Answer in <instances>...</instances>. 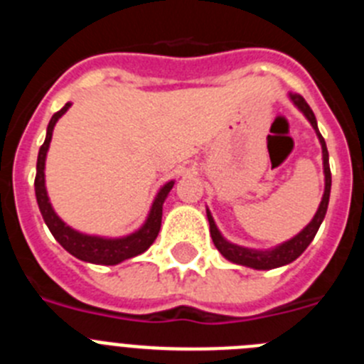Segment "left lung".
<instances>
[{"label": "left lung", "mask_w": 364, "mask_h": 364, "mask_svg": "<svg viewBox=\"0 0 364 364\" xmlns=\"http://www.w3.org/2000/svg\"><path fill=\"white\" fill-rule=\"evenodd\" d=\"M291 102L304 112V117L310 120L311 127L315 129L317 136H319L321 147H323V164H324V195L323 200L319 204V210L315 213L314 220L308 224L304 230L301 231L299 235H295L294 239L288 240V242L281 244L275 250H269V252H255V250H247V247L242 246H235V244L228 242L224 237L220 235V231L217 230L215 226V220L211 217V213L208 211V220H210V233L211 239H213L215 247H217L218 252L222 255L226 257L228 260L235 262V264H242L247 266V268H255V269H272V268H279V266L290 264L301 255L310 242L314 240L315 233L319 230L321 222H323L324 215H326L328 210V200H330V188H332V173H330V164H328V149H326V142H324V138L321 136L319 129H317V120H315L314 111L310 109V105L306 104V100L302 98L301 95H290Z\"/></svg>", "instance_id": "left-lung-1"}]
</instances>
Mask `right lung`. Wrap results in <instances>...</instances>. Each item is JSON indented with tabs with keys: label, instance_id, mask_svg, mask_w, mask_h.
I'll return each mask as SVG.
<instances>
[{
	"label": "right lung",
	"instance_id": "obj_1",
	"mask_svg": "<svg viewBox=\"0 0 364 364\" xmlns=\"http://www.w3.org/2000/svg\"><path fill=\"white\" fill-rule=\"evenodd\" d=\"M70 104H65L58 112H54L53 118L47 127V136H45L43 146L40 147L38 153V164H36V178H34V189H36V200L40 205L41 217H43L45 224L49 226L50 233L54 235V239L65 247L70 255L76 259L85 260V262H92V264H107L114 266L118 262L131 257H136L144 253L151 244L154 242L156 235L160 231V224H162V204L166 200L167 193L171 191L175 182H167L162 189L159 191L156 198L153 202L151 213L147 217L146 224L133 235H127L124 239H102V237H91V235H83L74 231L69 228L62 218L54 213L53 205H50L49 197H47V189H45V156H47V149H49L50 138H53V129L56 125L58 118L62 117L63 112L69 109Z\"/></svg>",
	"mask_w": 364,
	"mask_h": 364
}]
</instances>
